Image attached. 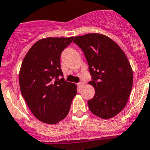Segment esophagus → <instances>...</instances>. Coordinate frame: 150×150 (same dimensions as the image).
I'll use <instances>...</instances> for the list:
<instances>
[{
    "mask_svg": "<svg viewBox=\"0 0 150 150\" xmlns=\"http://www.w3.org/2000/svg\"><path fill=\"white\" fill-rule=\"evenodd\" d=\"M84 85H85V83H84L83 82H80L77 84V85L79 88H82V87L84 86Z\"/></svg>",
    "mask_w": 150,
    "mask_h": 150,
    "instance_id": "obj_1",
    "label": "esophagus"
}]
</instances>
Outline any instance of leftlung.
Listing matches in <instances>:
<instances>
[{
	"mask_svg": "<svg viewBox=\"0 0 150 150\" xmlns=\"http://www.w3.org/2000/svg\"><path fill=\"white\" fill-rule=\"evenodd\" d=\"M73 42L83 51L88 64L93 98L88 101L90 110L102 119L112 118L125 108L133 82L132 70L122 48L100 34L75 37Z\"/></svg>",
	"mask_w": 150,
	"mask_h": 150,
	"instance_id": "8db88e82",
	"label": "left lung"
}]
</instances>
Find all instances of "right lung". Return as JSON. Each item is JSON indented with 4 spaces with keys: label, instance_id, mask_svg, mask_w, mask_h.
<instances>
[{
    "label": "right lung",
    "instance_id": "add662e5",
    "mask_svg": "<svg viewBox=\"0 0 150 150\" xmlns=\"http://www.w3.org/2000/svg\"><path fill=\"white\" fill-rule=\"evenodd\" d=\"M73 38L40 40L21 65L19 83L23 97L34 115L44 123L54 125L65 119L77 93L75 84L62 78L60 68L61 54Z\"/></svg>",
    "mask_w": 150,
    "mask_h": 150
}]
</instances>
